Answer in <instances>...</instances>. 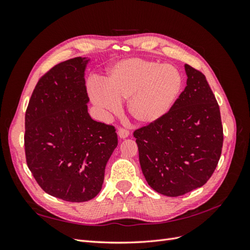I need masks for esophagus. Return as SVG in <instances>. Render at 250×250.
<instances>
[{
    "instance_id": "34e87169",
    "label": "esophagus",
    "mask_w": 250,
    "mask_h": 250,
    "mask_svg": "<svg viewBox=\"0 0 250 250\" xmlns=\"http://www.w3.org/2000/svg\"><path fill=\"white\" fill-rule=\"evenodd\" d=\"M118 135H119L120 139H123L124 140V139L129 137V131L126 130V129H123V128H119Z\"/></svg>"
}]
</instances>
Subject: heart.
<instances>
[{
  "instance_id": "1",
  "label": "heart",
  "mask_w": 250,
  "mask_h": 250,
  "mask_svg": "<svg viewBox=\"0 0 250 250\" xmlns=\"http://www.w3.org/2000/svg\"><path fill=\"white\" fill-rule=\"evenodd\" d=\"M183 87L179 71L143 58H127L113 63L103 83L89 88V98L97 107L110 113L119 111L127 100L129 115L142 125L163 119L177 100Z\"/></svg>"
}]
</instances>
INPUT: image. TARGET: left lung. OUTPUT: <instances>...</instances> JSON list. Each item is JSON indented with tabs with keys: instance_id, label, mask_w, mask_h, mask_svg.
<instances>
[{
	"instance_id": "1",
	"label": "left lung",
	"mask_w": 250,
	"mask_h": 250,
	"mask_svg": "<svg viewBox=\"0 0 250 250\" xmlns=\"http://www.w3.org/2000/svg\"><path fill=\"white\" fill-rule=\"evenodd\" d=\"M187 86L163 119L135 130L142 172L157 193L177 197L202 187L220 160V109L206 76L185 64Z\"/></svg>"
}]
</instances>
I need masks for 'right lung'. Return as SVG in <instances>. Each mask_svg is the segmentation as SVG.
I'll use <instances>...</instances> for the list:
<instances>
[{
    "label": "right lung",
    "mask_w": 250,
    "mask_h": 250,
    "mask_svg": "<svg viewBox=\"0 0 250 250\" xmlns=\"http://www.w3.org/2000/svg\"><path fill=\"white\" fill-rule=\"evenodd\" d=\"M89 60L76 57L52 67L37 82L25 116L29 170L44 192L71 202L99 194L118 146L115 128L88 113L84 76Z\"/></svg>",
    "instance_id": "add662e5"
}]
</instances>
